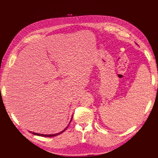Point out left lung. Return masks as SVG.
Listing matches in <instances>:
<instances>
[{
	"label": "left lung",
	"mask_w": 158,
	"mask_h": 158,
	"mask_svg": "<svg viewBox=\"0 0 158 158\" xmlns=\"http://www.w3.org/2000/svg\"><path fill=\"white\" fill-rule=\"evenodd\" d=\"M136 45H137V44H136Z\"/></svg>",
	"instance_id": "obj_1"
}]
</instances>
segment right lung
I'll list each match as a JSON object with an SVG mask.
<instances>
[{
	"instance_id": "1",
	"label": "right lung",
	"mask_w": 158,
	"mask_h": 158,
	"mask_svg": "<svg viewBox=\"0 0 158 158\" xmlns=\"http://www.w3.org/2000/svg\"><path fill=\"white\" fill-rule=\"evenodd\" d=\"M72 118H73V116H72V118H71V120H70V123H69V125H67V127H66L64 130H63L62 131H60V132H58V133H55V134H52V135H44V134H40V133H37V132H32L31 131H29L30 132H31V133H32V134H33V135H37V136H44V137H52V136H56V135H60V134H61V133H63L66 128H68V127H69V125H70V122H71V121H72Z\"/></svg>"
}]
</instances>
